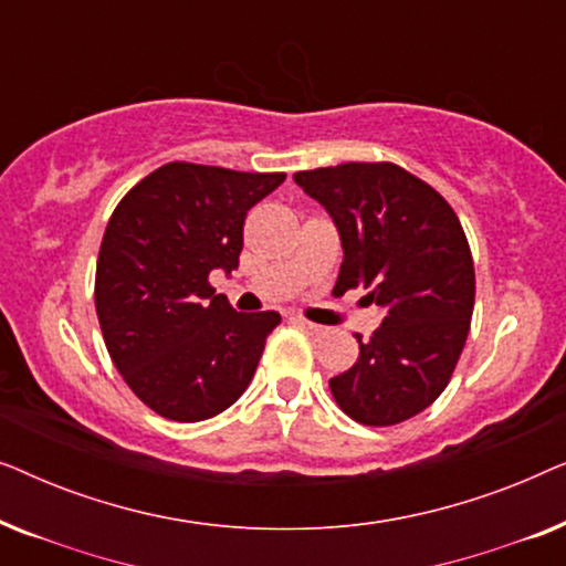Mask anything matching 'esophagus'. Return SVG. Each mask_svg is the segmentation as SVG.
<instances>
[{"mask_svg":"<svg viewBox=\"0 0 566 566\" xmlns=\"http://www.w3.org/2000/svg\"><path fill=\"white\" fill-rule=\"evenodd\" d=\"M293 322H296L298 327H304L306 332H312V335H322V332H324V327H319V324L304 319V316H293Z\"/></svg>","mask_w":566,"mask_h":566,"instance_id":"esophagus-1","label":"esophagus"}]
</instances>
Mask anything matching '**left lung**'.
Instances as JSON below:
<instances>
[{"mask_svg":"<svg viewBox=\"0 0 566 566\" xmlns=\"http://www.w3.org/2000/svg\"><path fill=\"white\" fill-rule=\"evenodd\" d=\"M332 216L343 242L335 289L384 308L358 363L329 378L360 424H399L451 381L474 312V260L459 216L428 182L391 161H347L293 175Z\"/></svg>","mask_w":566,"mask_h":566,"instance_id":"8db88e82","label":"left lung"}]
</instances>
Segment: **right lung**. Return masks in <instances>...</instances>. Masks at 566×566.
<instances>
[{"label":"right lung","mask_w":566,"mask_h":566,"mask_svg":"<svg viewBox=\"0 0 566 566\" xmlns=\"http://www.w3.org/2000/svg\"><path fill=\"white\" fill-rule=\"evenodd\" d=\"M283 180L169 161L107 221L95 275L99 329L123 381L167 420L200 422L234 405L281 324L277 312L237 314L208 275L237 270L247 211Z\"/></svg>","instance_id":"right-lung-1"}]
</instances>
